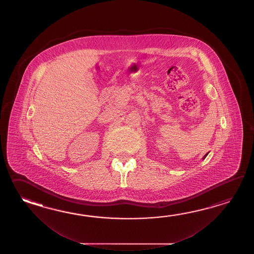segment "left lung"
I'll return each instance as SVG.
<instances>
[{
	"mask_svg": "<svg viewBox=\"0 0 254 254\" xmlns=\"http://www.w3.org/2000/svg\"><path fill=\"white\" fill-rule=\"evenodd\" d=\"M207 155H208V153H207V154H205V155H204V157H203V158H202V159H203V160H204V159H205L206 156H207Z\"/></svg>",
	"mask_w": 254,
	"mask_h": 254,
	"instance_id": "1",
	"label": "left lung"
}]
</instances>
